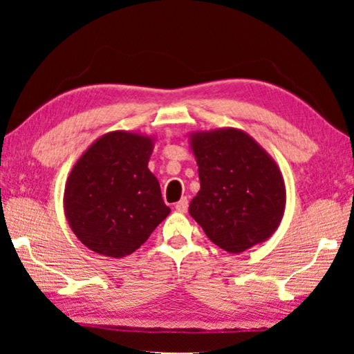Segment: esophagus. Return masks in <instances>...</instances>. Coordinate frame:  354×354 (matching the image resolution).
<instances>
[{
	"label": "esophagus",
	"instance_id": "1",
	"mask_svg": "<svg viewBox=\"0 0 354 354\" xmlns=\"http://www.w3.org/2000/svg\"><path fill=\"white\" fill-rule=\"evenodd\" d=\"M187 207H189V201H187V198H181L179 200L176 205H175V209L178 212H181V214H184V212H187Z\"/></svg>",
	"mask_w": 354,
	"mask_h": 354
}]
</instances>
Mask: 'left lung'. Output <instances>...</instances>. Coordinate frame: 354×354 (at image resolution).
<instances>
[{
  "instance_id": "8db88e82",
  "label": "left lung",
  "mask_w": 354,
  "mask_h": 354,
  "mask_svg": "<svg viewBox=\"0 0 354 354\" xmlns=\"http://www.w3.org/2000/svg\"><path fill=\"white\" fill-rule=\"evenodd\" d=\"M190 149L200 190L189 214L209 241L239 254L270 239L286 211V184L274 159L237 128L194 131Z\"/></svg>"
}]
</instances>
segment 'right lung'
<instances>
[{
	"mask_svg": "<svg viewBox=\"0 0 354 354\" xmlns=\"http://www.w3.org/2000/svg\"><path fill=\"white\" fill-rule=\"evenodd\" d=\"M156 139L131 131L98 137L71 169L64 212L73 234L95 253L124 257L170 214L148 169Z\"/></svg>",
	"mask_w": 354,
	"mask_h": 354,
	"instance_id": "obj_1",
	"label": "right lung"
}]
</instances>
